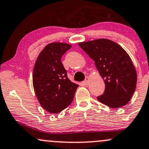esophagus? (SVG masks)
Returning a JSON list of instances; mask_svg holds the SVG:
<instances>
[{
  "label": "esophagus",
  "mask_w": 149,
  "mask_h": 149,
  "mask_svg": "<svg viewBox=\"0 0 149 149\" xmlns=\"http://www.w3.org/2000/svg\"><path fill=\"white\" fill-rule=\"evenodd\" d=\"M83 84H84V85H88V84H89V78L88 77L86 78V79L83 81Z\"/></svg>",
  "instance_id": "1"
}]
</instances>
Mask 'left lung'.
Returning a JSON list of instances; mask_svg holds the SVG:
<instances>
[{
	"instance_id": "left-lung-1",
	"label": "left lung",
	"mask_w": 149,
	"mask_h": 149,
	"mask_svg": "<svg viewBox=\"0 0 149 149\" xmlns=\"http://www.w3.org/2000/svg\"><path fill=\"white\" fill-rule=\"evenodd\" d=\"M79 45L94 61L104 79L105 91L97 97L98 101L114 109L126 105L135 91L137 81L135 67L127 53L115 42L105 38Z\"/></svg>"
}]
</instances>
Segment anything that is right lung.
Returning a JSON list of instances; mask_svg holds the SVG:
<instances>
[{
  "instance_id": "1",
  "label": "right lung",
  "mask_w": 149,
  "mask_h": 149,
  "mask_svg": "<svg viewBox=\"0 0 149 149\" xmlns=\"http://www.w3.org/2000/svg\"><path fill=\"white\" fill-rule=\"evenodd\" d=\"M69 44L51 43L40 53L36 61L33 84L39 103L47 111L57 113L68 107L79 85L71 82L61 63Z\"/></svg>"
}]
</instances>
